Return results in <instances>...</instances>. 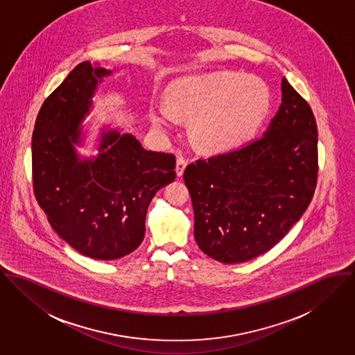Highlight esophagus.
Segmentation results:
<instances>
[{"label":"esophagus","instance_id":"34e87169","mask_svg":"<svg viewBox=\"0 0 355 355\" xmlns=\"http://www.w3.org/2000/svg\"><path fill=\"white\" fill-rule=\"evenodd\" d=\"M188 166V160L184 158V157H178L177 158V164H175V173L178 177H181L184 174V170L185 167Z\"/></svg>","mask_w":355,"mask_h":355}]
</instances>
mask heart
<instances>
[{
  "instance_id": "heart-1",
  "label": "heart",
  "mask_w": 355,
  "mask_h": 355,
  "mask_svg": "<svg viewBox=\"0 0 355 355\" xmlns=\"http://www.w3.org/2000/svg\"><path fill=\"white\" fill-rule=\"evenodd\" d=\"M271 107L272 94L264 80L226 71L174 81L167 103H154L150 117L160 130H170L177 117L188 119L198 148L227 151L250 140Z\"/></svg>"
}]
</instances>
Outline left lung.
I'll return each instance as SVG.
<instances>
[{
  "label": "left lung",
  "instance_id": "left-lung-1",
  "mask_svg": "<svg viewBox=\"0 0 355 355\" xmlns=\"http://www.w3.org/2000/svg\"><path fill=\"white\" fill-rule=\"evenodd\" d=\"M317 171L313 112L283 78L282 105L261 139L184 171L198 248L225 264L266 253L306 211Z\"/></svg>",
  "mask_w": 355,
  "mask_h": 355
}]
</instances>
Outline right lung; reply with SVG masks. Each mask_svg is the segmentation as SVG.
<instances>
[{
  "label": "right lung",
  "instance_id": "obj_1",
  "mask_svg": "<svg viewBox=\"0 0 355 355\" xmlns=\"http://www.w3.org/2000/svg\"><path fill=\"white\" fill-rule=\"evenodd\" d=\"M112 75L79 64L40 107L33 133V181L54 232L79 253L121 259L144 239L146 215L175 178V157L143 148L130 133L102 130L98 155L80 158L83 119L99 83Z\"/></svg>",
  "mask_w": 355,
  "mask_h": 355
}]
</instances>
